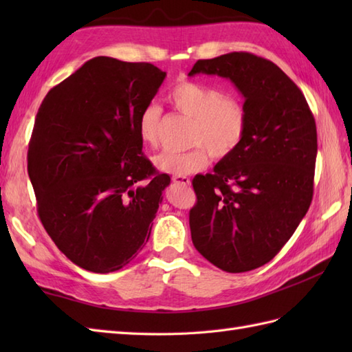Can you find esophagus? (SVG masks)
I'll use <instances>...</instances> for the list:
<instances>
[{
  "mask_svg": "<svg viewBox=\"0 0 352 352\" xmlns=\"http://www.w3.org/2000/svg\"><path fill=\"white\" fill-rule=\"evenodd\" d=\"M172 182L178 183V184H183V186H189L190 178L186 177V175H174V177H172Z\"/></svg>",
  "mask_w": 352,
  "mask_h": 352,
  "instance_id": "obj_1",
  "label": "esophagus"
}]
</instances>
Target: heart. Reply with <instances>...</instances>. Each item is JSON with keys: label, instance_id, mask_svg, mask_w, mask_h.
Returning a JSON list of instances; mask_svg holds the SVG:
<instances>
[{"label": "heart", "instance_id": "heart-1", "mask_svg": "<svg viewBox=\"0 0 352 352\" xmlns=\"http://www.w3.org/2000/svg\"><path fill=\"white\" fill-rule=\"evenodd\" d=\"M168 101L178 113L190 119L189 145L184 153L163 151L154 163L160 170L172 175H189L204 169L208 155L223 160L233 154L245 138L248 115L241 100L223 95L218 87L195 80H178L169 89ZM162 107L149 102L142 109L138 121L139 138L145 145L159 144Z\"/></svg>", "mask_w": 352, "mask_h": 352}]
</instances>
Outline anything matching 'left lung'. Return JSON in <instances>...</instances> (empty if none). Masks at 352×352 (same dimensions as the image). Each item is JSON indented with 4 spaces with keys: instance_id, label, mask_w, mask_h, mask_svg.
Wrapping results in <instances>:
<instances>
[{
    "instance_id": "obj_1",
    "label": "left lung",
    "mask_w": 352,
    "mask_h": 352,
    "mask_svg": "<svg viewBox=\"0 0 352 352\" xmlns=\"http://www.w3.org/2000/svg\"><path fill=\"white\" fill-rule=\"evenodd\" d=\"M230 78L243 95L245 138L212 174L192 186V242L226 272L271 261L307 213L318 154L315 118L305 96L278 66L251 52L198 60L189 76Z\"/></svg>"
}]
</instances>
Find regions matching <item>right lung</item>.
I'll return each mask as SVG.
<instances>
[{
  "instance_id": "add662e5",
  "label": "right lung",
  "mask_w": 352,
  "mask_h": 352,
  "mask_svg": "<svg viewBox=\"0 0 352 352\" xmlns=\"http://www.w3.org/2000/svg\"><path fill=\"white\" fill-rule=\"evenodd\" d=\"M166 72L95 57L45 96L27 169L43 228L72 263L119 271L151 234L170 183L142 151L138 121Z\"/></svg>"
}]
</instances>
